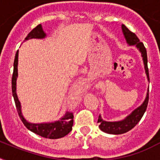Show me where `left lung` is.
<instances>
[{"label": "left lung", "mask_w": 160, "mask_h": 160, "mask_svg": "<svg viewBox=\"0 0 160 160\" xmlns=\"http://www.w3.org/2000/svg\"><path fill=\"white\" fill-rule=\"evenodd\" d=\"M122 30H123V33H124V37L126 39V41L128 42V44L130 45V46H136L137 48L139 49V51L141 52L142 57H143V60H144L145 72H146L148 80H149L147 51L145 47H144V44L140 42L139 39L137 37L136 35L134 32L129 31V29L127 28L124 25H122ZM148 103H149V92L147 93L146 99H145V100L143 103V105L141 106H139V108H137L134 111H133V113L130 115H129L126 119H124L122 121L107 122L101 119V116L99 115V119H98V123L100 124L99 128L102 131L112 134H121L129 131L141 119V118L144 115V112L146 111Z\"/></svg>", "instance_id": "obj_1"}]
</instances>
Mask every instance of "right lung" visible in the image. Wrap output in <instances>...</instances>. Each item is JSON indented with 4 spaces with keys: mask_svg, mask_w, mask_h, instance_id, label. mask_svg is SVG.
Returning a JSON list of instances; mask_svg holds the SVG:
<instances>
[{
    "mask_svg": "<svg viewBox=\"0 0 160 160\" xmlns=\"http://www.w3.org/2000/svg\"><path fill=\"white\" fill-rule=\"evenodd\" d=\"M45 36H46V34L42 30L41 25H38L28 34V36H26L25 41L32 38L41 39L44 38ZM17 65H18V51H16L15 60H14V70L13 74H12V79H11V89H12V95H13L14 100H15L16 109H17L21 121L23 122V124L27 129L40 136L44 137V138L55 139L65 136L72 130V126L74 124V120H73L74 115H73L72 112H67L65 116L59 121H56L55 123H48V124H31L24 119L21 112V105H20L16 93Z\"/></svg>",
    "mask_w": 160,
    "mask_h": 160,
    "instance_id": "1",
    "label": "right lung"
}]
</instances>
